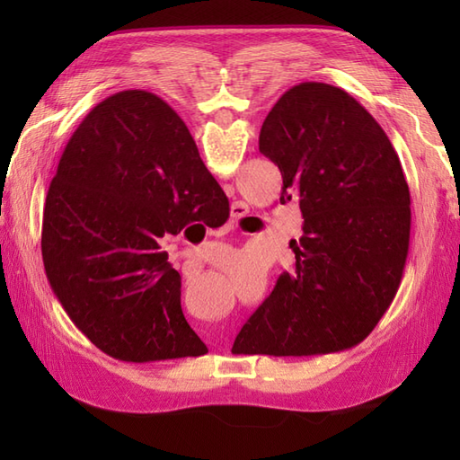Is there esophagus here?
Returning <instances> with one entry per match:
<instances>
[{"label":"esophagus","mask_w":460,"mask_h":460,"mask_svg":"<svg viewBox=\"0 0 460 460\" xmlns=\"http://www.w3.org/2000/svg\"><path fill=\"white\" fill-rule=\"evenodd\" d=\"M249 215V208L243 201H235L231 205V221L227 225V229H233V227H239V223L245 219Z\"/></svg>","instance_id":"1"}]
</instances>
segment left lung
<instances>
[{
	"label": "left lung",
	"mask_w": 460,
	"mask_h": 460,
	"mask_svg": "<svg viewBox=\"0 0 460 460\" xmlns=\"http://www.w3.org/2000/svg\"><path fill=\"white\" fill-rule=\"evenodd\" d=\"M259 150L300 205L295 272L235 338L233 354L318 356L359 344L402 285L411 198L387 134L346 91L300 83L262 122Z\"/></svg>",
	"instance_id": "left-lung-1"
}]
</instances>
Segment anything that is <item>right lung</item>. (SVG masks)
<instances>
[{"label":"right lung","instance_id":"obj_1","mask_svg":"<svg viewBox=\"0 0 460 460\" xmlns=\"http://www.w3.org/2000/svg\"><path fill=\"white\" fill-rule=\"evenodd\" d=\"M227 217V195L172 106L148 91L116 93L86 114L49 185L47 280L104 354L136 364L203 356L208 346L183 316L181 277L160 241Z\"/></svg>","mask_w":460,"mask_h":460}]
</instances>
